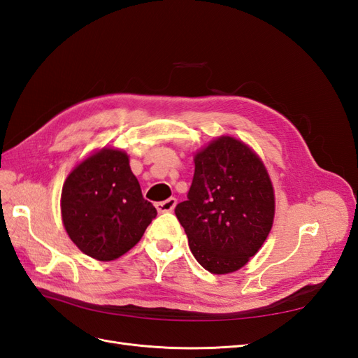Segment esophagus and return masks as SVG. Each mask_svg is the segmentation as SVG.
Wrapping results in <instances>:
<instances>
[{"instance_id":"obj_1","label":"esophagus","mask_w":358,"mask_h":358,"mask_svg":"<svg viewBox=\"0 0 358 358\" xmlns=\"http://www.w3.org/2000/svg\"><path fill=\"white\" fill-rule=\"evenodd\" d=\"M176 199L175 197H170V199H167L166 201H159V203H157L155 204V208H157V210L159 212V213H164V212H171L173 209L176 208Z\"/></svg>"}]
</instances>
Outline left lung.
Here are the masks:
<instances>
[{
    "mask_svg": "<svg viewBox=\"0 0 358 358\" xmlns=\"http://www.w3.org/2000/svg\"><path fill=\"white\" fill-rule=\"evenodd\" d=\"M194 179L176 216L197 262L215 275L242 268L275 218V191L263 159L242 140L213 138L194 154Z\"/></svg>",
    "mask_w": 358,
    "mask_h": 358,
    "instance_id": "1",
    "label": "left lung"
}]
</instances>
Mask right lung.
Instances as JSON below:
<instances>
[{"label":"right lung","instance_id":"add662e5","mask_svg":"<svg viewBox=\"0 0 358 358\" xmlns=\"http://www.w3.org/2000/svg\"><path fill=\"white\" fill-rule=\"evenodd\" d=\"M157 216L143 199L122 149L104 146L79 161L61 192V218L71 242L99 262H112L142 239Z\"/></svg>","mask_w":358,"mask_h":358}]
</instances>
